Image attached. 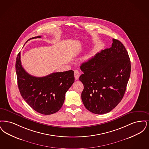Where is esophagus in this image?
Here are the masks:
<instances>
[{
	"instance_id": "34e87169",
	"label": "esophagus",
	"mask_w": 149,
	"mask_h": 149,
	"mask_svg": "<svg viewBox=\"0 0 149 149\" xmlns=\"http://www.w3.org/2000/svg\"><path fill=\"white\" fill-rule=\"evenodd\" d=\"M74 77L76 79H78V78L79 77V72H78V70H76L74 71Z\"/></svg>"
}]
</instances>
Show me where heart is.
Returning <instances> with one entry per match:
<instances>
[{
	"mask_svg": "<svg viewBox=\"0 0 149 149\" xmlns=\"http://www.w3.org/2000/svg\"><path fill=\"white\" fill-rule=\"evenodd\" d=\"M90 58V56H87L86 57H85V59L86 60H88Z\"/></svg>",
	"mask_w": 149,
	"mask_h": 149,
	"instance_id": "heart-1",
	"label": "heart"
}]
</instances>
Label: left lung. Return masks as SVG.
Segmentation results:
<instances>
[{
	"instance_id": "1",
	"label": "left lung",
	"mask_w": 149,
	"mask_h": 149,
	"mask_svg": "<svg viewBox=\"0 0 149 149\" xmlns=\"http://www.w3.org/2000/svg\"><path fill=\"white\" fill-rule=\"evenodd\" d=\"M110 48L101 51L80 68L79 81L84 86L81 98L91 112L104 114L123 99L131 72L128 52L118 40L112 39Z\"/></svg>"
}]
</instances>
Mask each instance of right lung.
Instances as JSON below:
<instances>
[{"label":"right lung","instance_id":"right-lung-1","mask_svg":"<svg viewBox=\"0 0 149 149\" xmlns=\"http://www.w3.org/2000/svg\"><path fill=\"white\" fill-rule=\"evenodd\" d=\"M40 37H33L26 42ZM15 70L22 97L33 110L43 115H51L60 110L66 92L74 82L72 70L54 72L41 77L29 74L22 65L20 52L16 58Z\"/></svg>","mask_w":149,"mask_h":149}]
</instances>
